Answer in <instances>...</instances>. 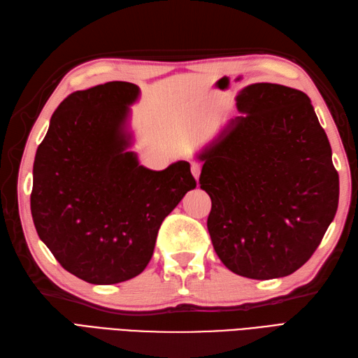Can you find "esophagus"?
<instances>
[{
	"mask_svg": "<svg viewBox=\"0 0 358 358\" xmlns=\"http://www.w3.org/2000/svg\"><path fill=\"white\" fill-rule=\"evenodd\" d=\"M200 171H202V165H200V162H191V173H193V176L196 179H199Z\"/></svg>",
	"mask_w": 358,
	"mask_h": 358,
	"instance_id": "esophagus-1",
	"label": "esophagus"
}]
</instances>
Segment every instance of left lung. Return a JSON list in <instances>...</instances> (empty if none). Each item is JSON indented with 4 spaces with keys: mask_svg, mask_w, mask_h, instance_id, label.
<instances>
[{
    "mask_svg": "<svg viewBox=\"0 0 358 358\" xmlns=\"http://www.w3.org/2000/svg\"><path fill=\"white\" fill-rule=\"evenodd\" d=\"M206 149L199 184L211 197L208 231L231 272L292 275L320 245L338 205L331 145L307 94L254 83Z\"/></svg>",
    "mask_w": 358,
    "mask_h": 358,
    "instance_id": "1",
    "label": "left lung"
}]
</instances>
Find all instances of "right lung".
<instances>
[{"instance_id": "obj_1", "label": "right lung", "mask_w": 358, "mask_h": 358, "mask_svg": "<svg viewBox=\"0 0 358 358\" xmlns=\"http://www.w3.org/2000/svg\"><path fill=\"white\" fill-rule=\"evenodd\" d=\"M138 95L129 82L68 95L34 156V228L60 266L90 284L141 273L164 219L196 188L187 161L153 171L127 150L129 106Z\"/></svg>"}]
</instances>
